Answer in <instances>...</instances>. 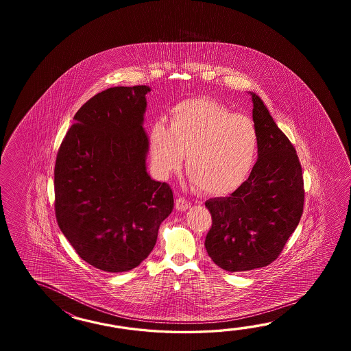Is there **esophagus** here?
<instances>
[{"label":"esophagus","instance_id":"34e87169","mask_svg":"<svg viewBox=\"0 0 351 351\" xmlns=\"http://www.w3.org/2000/svg\"><path fill=\"white\" fill-rule=\"evenodd\" d=\"M191 208V203L184 199V198H177L176 199V209L180 210V212H184L186 209Z\"/></svg>","mask_w":351,"mask_h":351}]
</instances>
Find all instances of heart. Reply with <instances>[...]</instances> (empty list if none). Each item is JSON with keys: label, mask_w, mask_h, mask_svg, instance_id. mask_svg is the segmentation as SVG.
Instances as JSON below:
<instances>
[{"label": "heart", "mask_w": 351, "mask_h": 351, "mask_svg": "<svg viewBox=\"0 0 351 351\" xmlns=\"http://www.w3.org/2000/svg\"><path fill=\"white\" fill-rule=\"evenodd\" d=\"M150 157L159 177L186 169L204 193L224 195L237 189L252 172L258 154V132L245 115L209 99L174 106L169 125L158 120L150 129Z\"/></svg>", "instance_id": "obj_1"}]
</instances>
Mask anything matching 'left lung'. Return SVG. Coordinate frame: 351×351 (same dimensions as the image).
Returning a JSON list of instances; mask_svg holds the SVG:
<instances>
[{"label":"left lung","instance_id":"1","mask_svg":"<svg viewBox=\"0 0 351 351\" xmlns=\"http://www.w3.org/2000/svg\"><path fill=\"white\" fill-rule=\"evenodd\" d=\"M248 94L258 132L257 162L230 197L206 202L212 227L204 246L212 261L230 272L260 269L275 261L304 209V179L296 150L261 97Z\"/></svg>","mask_w":351,"mask_h":351}]
</instances>
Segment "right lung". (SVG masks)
<instances>
[{"instance_id":"1","label":"right lung","mask_w":351,"mask_h":351,"mask_svg":"<svg viewBox=\"0 0 351 351\" xmlns=\"http://www.w3.org/2000/svg\"><path fill=\"white\" fill-rule=\"evenodd\" d=\"M147 85L109 88L75 114L55 165V213L76 254L106 272L139 266L172 213L173 192L147 171Z\"/></svg>"}]
</instances>
